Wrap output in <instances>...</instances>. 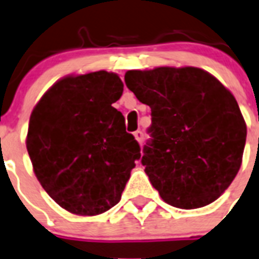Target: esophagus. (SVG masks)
I'll return each mask as SVG.
<instances>
[{"label": "esophagus", "instance_id": "1", "mask_svg": "<svg viewBox=\"0 0 259 259\" xmlns=\"http://www.w3.org/2000/svg\"><path fill=\"white\" fill-rule=\"evenodd\" d=\"M134 138H136V141L138 142V144H142V141H144V133L142 132H136L134 133Z\"/></svg>", "mask_w": 259, "mask_h": 259}]
</instances>
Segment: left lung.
<instances>
[{
    "label": "left lung",
    "instance_id": "obj_1",
    "mask_svg": "<svg viewBox=\"0 0 259 259\" xmlns=\"http://www.w3.org/2000/svg\"><path fill=\"white\" fill-rule=\"evenodd\" d=\"M125 82L151 109L142 165L161 198L186 210L220 198L241 167L247 133L232 92L194 66L127 70Z\"/></svg>",
    "mask_w": 259,
    "mask_h": 259
}]
</instances>
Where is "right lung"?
<instances>
[{
  "instance_id": "add662e5",
  "label": "right lung",
  "mask_w": 259,
  "mask_h": 259,
  "mask_svg": "<svg viewBox=\"0 0 259 259\" xmlns=\"http://www.w3.org/2000/svg\"><path fill=\"white\" fill-rule=\"evenodd\" d=\"M118 74H69L46 90L30 114L26 149L44 190L75 215H98L121 199L141 157L111 105L122 96Z\"/></svg>"
}]
</instances>
